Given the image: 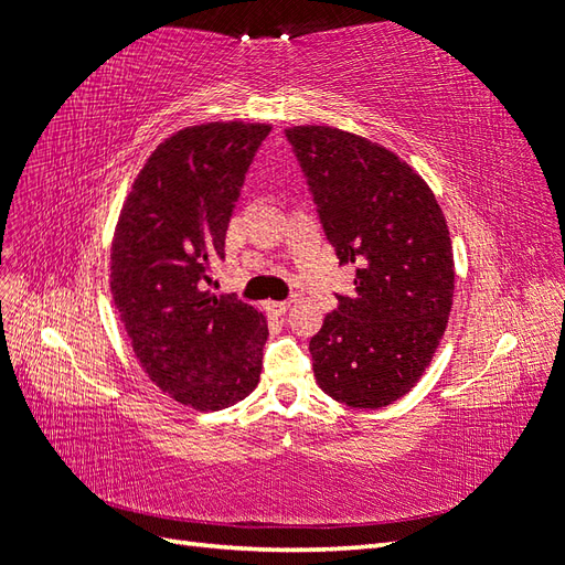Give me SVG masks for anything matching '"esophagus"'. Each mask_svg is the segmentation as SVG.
Masks as SVG:
<instances>
[{
    "mask_svg": "<svg viewBox=\"0 0 565 565\" xmlns=\"http://www.w3.org/2000/svg\"><path fill=\"white\" fill-rule=\"evenodd\" d=\"M289 306H292V301H270L268 309L276 316H285L289 311Z\"/></svg>",
    "mask_w": 565,
    "mask_h": 565,
    "instance_id": "esophagus-1",
    "label": "esophagus"
}]
</instances>
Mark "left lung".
Instances as JSON below:
<instances>
[{
  "label": "left lung",
  "mask_w": 565,
  "mask_h": 565,
  "mask_svg": "<svg viewBox=\"0 0 565 565\" xmlns=\"http://www.w3.org/2000/svg\"><path fill=\"white\" fill-rule=\"evenodd\" d=\"M339 266L355 295L311 339L318 386L337 403L380 409L413 388L440 344L455 297L448 221L396 152L322 125L287 127Z\"/></svg>",
  "instance_id": "8db88e82"
}]
</instances>
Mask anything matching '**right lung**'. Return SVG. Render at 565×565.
I'll use <instances>...</instances> for the list:
<instances>
[{"instance_id": "1", "label": "right lung", "mask_w": 565, "mask_h": 565, "mask_svg": "<svg viewBox=\"0 0 565 565\" xmlns=\"http://www.w3.org/2000/svg\"><path fill=\"white\" fill-rule=\"evenodd\" d=\"M270 125L204 122L164 139L125 198L110 247V295L136 361L169 398L214 413L262 377L268 320L202 289L224 256L231 212Z\"/></svg>"}]
</instances>
